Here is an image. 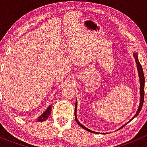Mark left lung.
Wrapping results in <instances>:
<instances>
[{
    "label": "left lung",
    "mask_w": 147,
    "mask_h": 147,
    "mask_svg": "<svg viewBox=\"0 0 147 147\" xmlns=\"http://www.w3.org/2000/svg\"><path fill=\"white\" fill-rule=\"evenodd\" d=\"M134 58L136 59V65H137V69H138V76H139L140 78V96H141V100H140V105L138 106V109L137 112H136V115H134V117L132 118V119L136 118L138 113H140L141 111V108H142V106H143V104H144V83H145V78H144V71H143V68H142V66L140 64L139 61H138V54L137 53H134ZM76 107H77V101L76 100V106H75V113H74V115H75V120L77 122V124L80 126L81 127H82L83 129H85V130L88 131V132H93V133H98L99 134L98 132H94V131H92L90 129H88L87 127H85V126H83L82 124L80 123L79 121H78L77 117H76ZM132 120V119H131ZM130 120V121H131ZM124 124V125H126ZM123 126V127H124Z\"/></svg>",
    "instance_id": "left-lung-1"
}]
</instances>
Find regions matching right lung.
I'll use <instances>...</instances> for the list:
<instances>
[{
  "label": "right lung",
  "instance_id": "obj_1",
  "mask_svg": "<svg viewBox=\"0 0 147 147\" xmlns=\"http://www.w3.org/2000/svg\"><path fill=\"white\" fill-rule=\"evenodd\" d=\"M51 106L50 105V106L47 108V110H45V112L38 118L37 121H45L49 118V115H51Z\"/></svg>",
  "mask_w": 147,
  "mask_h": 147
}]
</instances>
